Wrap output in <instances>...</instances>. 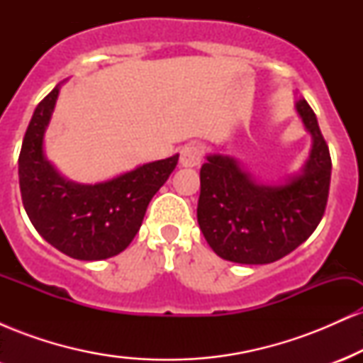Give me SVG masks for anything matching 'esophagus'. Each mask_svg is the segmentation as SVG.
<instances>
[{
	"instance_id": "esophagus-1",
	"label": "esophagus",
	"mask_w": 363,
	"mask_h": 363,
	"mask_svg": "<svg viewBox=\"0 0 363 363\" xmlns=\"http://www.w3.org/2000/svg\"><path fill=\"white\" fill-rule=\"evenodd\" d=\"M203 158V147L198 143H187L186 147L181 150V157H179V162H181L182 167H198L199 162Z\"/></svg>"
}]
</instances>
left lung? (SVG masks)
Wrapping results in <instances>:
<instances>
[{
    "label": "left lung",
    "instance_id": "1",
    "mask_svg": "<svg viewBox=\"0 0 363 363\" xmlns=\"http://www.w3.org/2000/svg\"><path fill=\"white\" fill-rule=\"evenodd\" d=\"M312 150L298 176L280 186L257 184L235 158L208 155L199 170L198 223L210 247L239 264H268L297 249L326 210L331 157L314 111L295 102Z\"/></svg>",
    "mask_w": 363,
    "mask_h": 363
}]
</instances>
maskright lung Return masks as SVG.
Segmentation results:
<instances>
[{"label": "right lung", "instance_id": "add662e5", "mask_svg": "<svg viewBox=\"0 0 363 363\" xmlns=\"http://www.w3.org/2000/svg\"><path fill=\"white\" fill-rule=\"evenodd\" d=\"M60 85L45 95L25 131L20 193L35 230L57 251L82 261L123 252L138 234L148 203L176 169L179 155L150 162L97 184L66 181L44 157V133Z\"/></svg>", "mask_w": 363, "mask_h": 363}]
</instances>
